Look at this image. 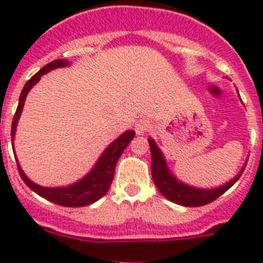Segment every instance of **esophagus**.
Returning a JSON list of instances; mask_svg holds the SVG:
<instances>
[{"mask_svg": "<svg viewBox=\"0 0 263 263\" xmlns=\"http://www.w3.org/2000/svg\"><path fill=\"white\" fill-rule=\"evenodd\" d=\"M148 127H150V122H148V120H146V118H141V120L137 121L136 125H134V130H136V133L138 134V136H143V134L148 130Z\"/></svg>", "mask_w": 263, "mask_h": 263, "instance_id": "obj_1", "label": "esophagus"}]
</instances>
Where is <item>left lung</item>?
Masks as SVG:
<instances>
[{"label": "left lung", "mask_w": 263, "mask_h": 263, "mask_svg": "<svg viewBox=\"0 0 263 263\" xmlns=\"http://www.w3.org/2000/svg\"><path fill=\"white\" fill-rule=\"evenodd\" d=\"M148 145H150V152H152V174L155 185H157L160 194L163 195L167 200L183 206H201L208 203H212L218 196H221L224 192H227L240 179L241 174L243 173L246 166L245 162L242 168L240 170V173L237 174L232 180L225 183V184L218 185V187L215 188H199L179 180L171 173L163 153H162L159 146L155 143V141L152 137L148 138Z\"/></svg>", "instance_id": "left-lung-1"}]
</instances>
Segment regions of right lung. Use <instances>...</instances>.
Listing matches in <instances>:
<instances>
[{
    "instance_id": "1",
    "label": "right lung",
    "mask_w": 263,
    "mask_h": 263,
    "mask_svg": "<svg viewBox=\"0 0 263 263\" xmlns=\"http://www.w3.org/2000/svg\"><path fill=\"white\" fill-rule=\"evenodd\" d=\"M71 66V62L67 59H57L53 62L46 64L43 68L39 72H36L35 75L32 76L29 81H27L25 87H23L22 92H21L20 101H18V108L15 115L13 118V124H11V145H13V153H15L14 148V138H15V132H17V125L20 121L21 113L23 110V105L26 101V96L34 85L41 80V78L46 73H48L52 69L63 68V67ZM136 132L134 130H126L125 133L121 134L118 138H116L108 147L101 153L99 159L96 160V163L90 168L88 174L75 183L68 185H63V187H43L36 183H34L26 174L23 173V170L21 168V164L17 159V155L14 154L15 160H17L18 171H20L21 178L23 179V182L26 183L29 188H31L32 191L38 194L46 200L51 201V203L59 204L63 206H85L89 204H93L99 199L104 196L108 192L109 187H110L111 182H113V176H115V168L117 164L118 158L124 153L126 146L129 145L130 141L134 138Z\"/></svg>"
}]
</instances>
